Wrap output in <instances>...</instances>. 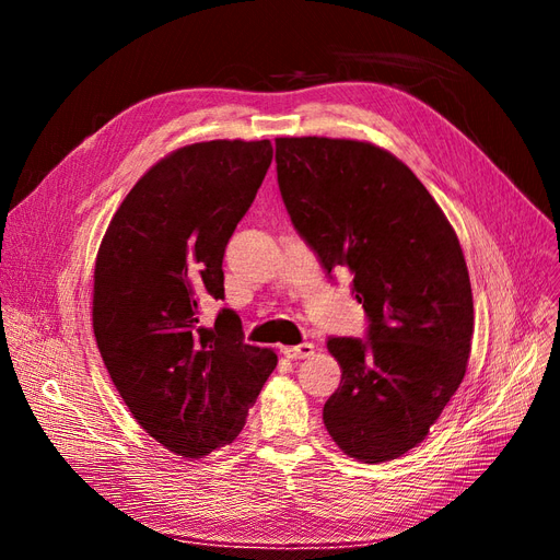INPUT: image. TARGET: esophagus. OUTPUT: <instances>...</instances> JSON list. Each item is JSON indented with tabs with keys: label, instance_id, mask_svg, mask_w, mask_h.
Returning <instances> with one entry per match:
<instances>
[{
	"label": "esophagus",
	"instance_id": "obj_1",
	"mask_svg": "<svg viewBox=\"0 0 560 560\" xmlns=\"http://www.w3.org/2000/svg\"><path fill=\"white\" fill-rule=\"evenodd\" d=\"M281 353L288 360H302V358L314 355V345H312V341H304V345H298V347H283Z\"/></svg>",
	"mask_w": 560,
	"mask_h": 560
}]
</instances>
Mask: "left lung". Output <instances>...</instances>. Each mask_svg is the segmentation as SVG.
Instances as JSON below:
<instances>
[{
    "mask_svg": "<svg viewBox=\"0 0 560 560\" xmlns=\"http://www.w3.org/2000/svg\"><path fill=\"white\" fill-rule=\"evenodd\" d=\"M277 178L323 269H349L368 339L330 337L339 388L323 407L335 444L365 463L421 444L463 382L472 288L440 205L402 160L355 139L279 137Z\"/></svg>",
    "mask_w": 560,
    "mask_h": 560,
    "instance_id": "left-lung-1",
    "label": "left lung"
}]
</instances>
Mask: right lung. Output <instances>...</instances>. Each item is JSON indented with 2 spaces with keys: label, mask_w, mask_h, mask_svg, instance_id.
I'll list each match as a JSON object with an SVG mask.
<instances>
[{
  "label": "right lung",
  "mask_w": 560,
  "mask_h": 560,
  "mask_svg": "<svg viewBox=\"0 0 560 560\" xmlns=\"http://www.w3.org/2000/svg\"><path fill=\"white\" fill-rule=\"evenodd\" d=\"M272 162V143L215 139L176 149L143 174L106 228L95 262L93 330L137 423L184 458L240 435L277 353L244 345L223 310V254Z\"/></svg>",
  "instance_id": "right-lung-1"
}]
</instances>
